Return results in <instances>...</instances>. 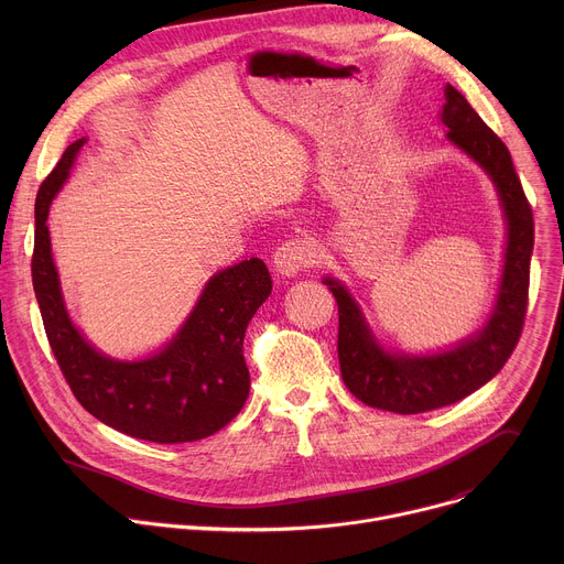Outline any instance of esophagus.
Segmentation results:
<instances>
[{
    "instance_id": "esophagus-1",
    "label": "esophagus",
    "mask_w": 564,
    "mask_h": 564,
    "mask_svg": "<svg viewBox=\"0 0 564 564\" xmlns=\"http://www.w3.org/2000/svg\"><path fill=\"white\" fill-rule=\"evenodd\" d=\"M274 270L281 276H296L301 270L316 263V250L305 238H292L281 243L272 257Z\"/></svg>"
}]
</instances>
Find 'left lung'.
Masks as SVG:
<instances>
[{"instance_id":"obj_1","label":"left lung","mask_w":564,"mask_h":564,"mask_svg":"<svg viewBox=\"0 0 564 564\" xmlns=\"http://www.w3.org/2000/svg\"><path fill=\"white\" fill-rule=\"evenodd\" d=\"M440 120L448 129V142L487 172L507 220L500 288L485 328L437 352L386 350L366 324L350 290L339 279H324L339 305L337 352L344 383L364 404L399 415H417L455 404L491 381L520 339L529 299L533 214L511 153L451 85L444 89Z\"/></svg>"}]
</instances>
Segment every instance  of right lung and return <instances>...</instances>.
<instances>
[{"mask_svg": "<svg viewBox=\"0 0 564 564\" xmlns=\"http://www.w3.org/2000/svg\"><path fill=\"white\" fill-rule=\"evenodd\" d=\"M87 138L66 147L35 198L33 288L51 350L75 399L102 424L155 444H183L229 424L250 394L243 357L248 324L272 292L261 259L216 272L181 330L142 359L96 350L70 321L48 236V207Z\"/></svg>", "mask_w": 564, "mask_h": 564, "instance_id": "add662e5", "label": "right lung"}]
</instances>
